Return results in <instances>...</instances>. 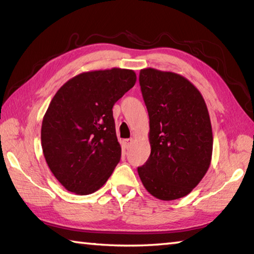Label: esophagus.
Returning a JSON list of instances; mask_svg holds the SVG:
<instances>
[{"label":"esophagus","instance_id":"esophagus-1","mask_svg":"<svg viewBox=\"0 0 254 254\" xmlns=\"http://www.w3.org/2000/svg\"><path fill=\"white\" fill-rule=\"evenodd\" d=\"M132 142H133L132 139H126V140H123V146L126 147V149H128V147H130V145L132 144Z\"/></svg>","mask_w":254,"mask_h":254}]
</instances>
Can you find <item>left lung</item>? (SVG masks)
<instances>
[{
    "label": "left lung",
    "mask_w": 254,
    "mask_h": 254,
    "mask_svg": "<svg viewBox=\"0 0 254 254\" xmlns=\"http://www.w3.org/2000/svg\"><path fill=\"white\" fill-rule=\"evenodd\" d=\"M140 85L150 118L151 154L137 173L150 194L188 195L209 170L213 134L205 101L187 77L146 67Z\"/></svg>",
    "instance_id": "8db88e82"
}]
</instances>
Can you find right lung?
Returning a JSON list of instances; mask_svg holds the SVG:
<instances>
[{
    "label": "right lung",
    "mask_w": 254,
    "mask_h": 254,
    "mask_svg": "<svg viewBox=\"0 0 254 254\" xmlns=\"http://www.w3.org/2000/svg\"><path fill=\"white\" fill-rule=\"evenodd\" d=\"M133 70L83 72L60 87L45 112L41 143L51 172L67 191H98L121 159L113 105L134 86Z\"/></svg>",
    "instance_id": "right-lung-1"
}]
</instances>
